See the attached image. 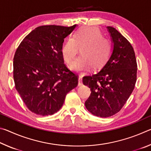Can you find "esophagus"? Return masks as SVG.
<instances>
[{
  "label": "esophagus",
  "instance_id": "1",
  "mask_svg": "<svg viewBox=\"0 0 151 151\" xmlns=\"http://www.w3.org/2000/svg\"><path fill=\"white\" fill-rule=\"evenodd\" d=\"M83 85V77L81 76H79L78 78V86Z\"/></svg>",
  "mask_w": 151,
  "mask_h": 151
}]
</instances>
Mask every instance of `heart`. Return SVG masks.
<instances>
[{"mask_svg":"<svg viewBox=\"0 0 151 151\" xmlns=\"http://www.w3.org/2000/svg\"><path fill=\"white\" fill-rule=\"evenodd\" d=\"M80 49L82 56L73 64L71 68L75 71H86L92 67L97 70L108 62L112 52V45L108 39L103 37L98 28L83 27L64 45V59L68 64H72Z\"/></svg>","mask_w":151,"mask_h":151,"instance_id":"1","label":"heart"}]
</instances>
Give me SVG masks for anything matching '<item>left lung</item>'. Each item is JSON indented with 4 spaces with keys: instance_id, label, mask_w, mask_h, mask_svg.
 Listing matches in <instances>:
<instances>
[{
    "instance_id": "1",
    "label": "left lung",
    "mask_w": 151,
    "mask_h": 151,
    "mask_svg": "<svg viewBox=\"0 0 151 151\" xmlns=\"http://www.w3.org/2000/svg\"><path fill=\"white\" fill-rule=\"evenodd\" d=\"M107 29L113 42L111 57L99 73L83 78L84 85L91 91L85 102L86 109L104 118L121 111L134 90L137 73V60L131 43L114 28Z\"/></svg>"
}]
</instances>
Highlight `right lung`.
Here are the masks:
<instances>
[{
	"label": "right lung",
	"instance_id": "add662e5",
	"mask_svg": "<svg viewBox=\"0 0 151 151\" xmlns=\"http://www.w3.org/2000/svg\"><path fill=\"white\" fill-rule=\"evenodd\" d=\"M76 24L36 28L24 37L15 52V88L30 111L47 116L59 111L66 94L78 85V76L64 63L65 38Z\"/></svg>",
	"mask_w": 151,
	"mask_h": 151
}]
</instances>
